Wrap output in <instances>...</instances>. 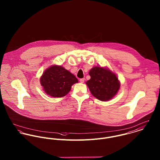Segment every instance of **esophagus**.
<instances>
[{"label": "esophagus", "instance_id": "obj_1", "mask_svg": "<svg viewBox=\"0 0 160 160\" xmlns=\"http://www.w3.org/2000/svg\"><path fill=\"white\" fill-rule=\"evenodd\" d=\"M84 81H85V79H84V78L80 79V80H79V81H80V82H81V83H83V82H84Z\"/></svg>", "mask_w": 160, "mask_h": 160}]
</instances>
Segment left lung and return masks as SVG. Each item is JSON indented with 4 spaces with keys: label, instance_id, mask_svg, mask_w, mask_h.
<instances>
[{
    "label": "left lung",
    "instance_id": "8db88e82",
    "mask_svg": "<svg viewBox=\"0 0 160 160\" xmlns=\"http://www.w3.org/2000/svg\"><path fill=\"white\" fill-rule=\"evenodd\" d=\"M91 79L86 82L92 95L100 101L112 99L120 88L116 74L107 67H94L89 72Z\"/></svg>",
    "mask_w": 160,
    "mask_h": 160
}]
</instances>
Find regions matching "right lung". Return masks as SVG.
<instances>
[{
	"instance_id": "right-lung-1",
	"label": "right lung",
	"mask_w": 160,
	"mask_h": 160,
	"mask_svg": "<svg viewBox=\"0 0 160 160\" xmlns=\"http://www.w3.org/2000/svg\"><path fill=\"white\" fill-rule=\"evenodd\" d=\"M74 74L62 66L53 65L46 69L40 78L44 91L52 97H62L71 91V86L78 83Z\"/></svg>"
}]
</instances>
